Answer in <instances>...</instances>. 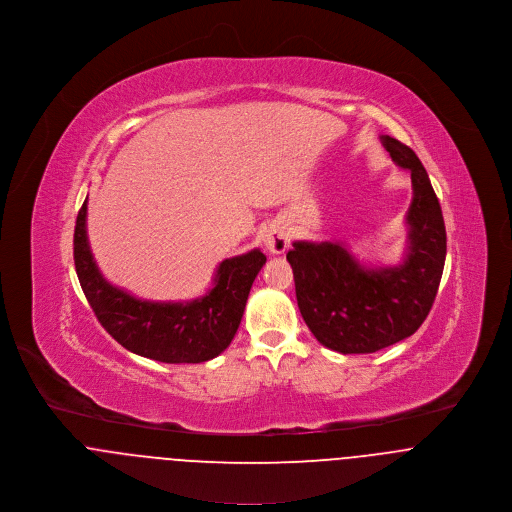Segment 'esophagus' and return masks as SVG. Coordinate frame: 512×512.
Wrapping results in <instances>:
<instances>
[{
    "instance_id": "esophagus-1",
    "label": "esophagus",
    "mask_w": 512,
    "mask_h": 512,
    "mask_svg": "<svg viewBox=\"0 0 512 512\" xmlns=\"http://www.w3.org/2000/svg\"><path fill=\"white\" fill-rule=\"evenodd\" d=\"M263 243H265V249L273 255H281L285 253V249L291 245V235H289V229L283 221H275L267 231H265V237H263Z\"/></svg>"
}]
</instances>
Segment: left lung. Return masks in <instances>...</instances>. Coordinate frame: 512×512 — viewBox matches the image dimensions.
Here are the masks:
<instances>
[{"label": "left lung", "mask_w": 512, "mask_h": 512, "mask_svg": "<svg viewBox=\"0 0 512 512\" xmlns=\"http://www.w3.org/2000/svg\"><path fill=\"white\" fill-rule=\"evenodd\" d=\"M380 140L411 174L406 259L396 267H364L338 241H295L287 253L310 332L340 354L378 352L411 336L431 310L445 265L443 213L423 164L400 140Z\"/></svg>", "instance_id": "obj_1"}]
</instances>
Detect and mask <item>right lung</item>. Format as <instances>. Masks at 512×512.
Listing matches in <instances>:
<instances>
[{"label": "right lung", "instance_id": "add662e5", "mask_svg": "<svg viewBox=\"0 0 512 512\" xmlns=\"http://www.w3.org/2000/svg\"><path fill=\"white\" fill-rule=\"evenodd\" d=\"M73 257L83 293L104 330L126 350L166 364H200L231 344L251 285L267 261L259 249L221 261L213 287L188 303L140 301L101 275L87 237V200L77 215Z\"/></svg>", "mask_w": 512, "mask_h": 512}]
</instances>
